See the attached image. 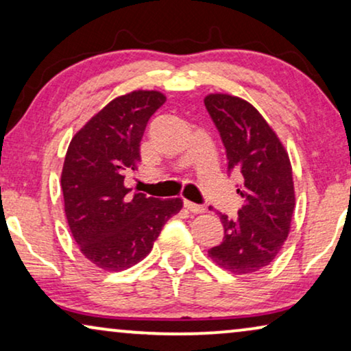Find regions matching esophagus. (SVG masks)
<instances>
[{
	"label": "esophagus",
	"instance_id": "34e87169",
	"mask_svg": "<svg viewBox=\"0 0 351 351\" xmlns=\"http://www.w3.org/2000/svg\"><path fill=\"white\" fill-rule=\"evenodd\" d=\"M184 208H185L186 210H190V213H193V214L204 213V206L196 204V203H191V201H189V199L184 201Z\"/></svg>",
	"mask_w": 351,
	"mask_h": 351
}]
</instances>
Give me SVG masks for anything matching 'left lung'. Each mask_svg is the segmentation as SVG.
Wrapping results in <instances>:
<instances>
[{
  "label": "left lung",
  "instance_id": "left-lung-1",
  "mask_svg": "<svg viewBox=\"0 0 351 351\" xmlns=\"http://www.w3.org/2000/svg\"><path fill=\"white\" fill-rule=\"evenodd\" d=\"M204 105L227 152L228 174L241 177L238 193L244 206L238 217L219 213L223 241L209 257L234 275L270 265L291 230L295 195L287 152L275 131L246 100L209 94Z\"/></svg>",
  "mask_w": 351,
  "mask_h": 351
}]
</instances>
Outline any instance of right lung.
I'll return each instance as SVG.
<instances>
[{"label":"right lung","mask_w":351,"mask_h":351,"mask_svg":"<svg viewBox=\"0 0 351 351\" xmlns=\"http://www.w3.org/2000/svg\"><path fill=\"white\" fill-rule=\"evenodd\" d=\"M166 102L158 90H132L94 114L71 138L60 185L71 237L95 267L131 268L150 254L153 243L182 199L131 193L128 172L141 161L148 119Z\"/></svg>","instance_id":"1"}]
</instances>
